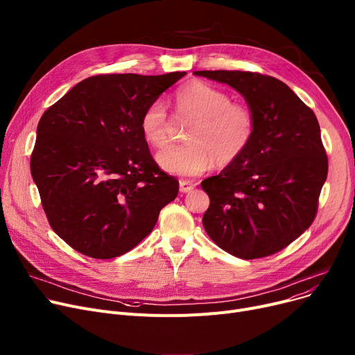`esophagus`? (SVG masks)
<instances>
[{
    "label": "esophagus",
    "mask_w": 355,
    "mask_h": 355,
    "mask_svg": "<svg viewBox=\"0 0 355 355\" xmlns=\"http://www.w3.org/2000/svg\"><path fill=\"white\" fill-rule=\"evenodd\" d=\"M196 185L197 184L190 181V180H182V181H180V191L181 193H190L191 190L196 189Z\"/></svg>",
    "instance_id": "obj_1"
}]
</instances>
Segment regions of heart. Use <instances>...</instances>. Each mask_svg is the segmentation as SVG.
I'll list each match as a JSON object with an SVG mask.
<instances>
[{
  "label": "heart",
  "instance_id": "obj_1",
  "mask_svg": "<svg viewBox=\"0 0 355 355\" xmlns=\"http://www.w3.org/2000/svg\"><path fill=\"white\" fill-rule=\"evenodd\" d=\"M180 119L193 121L185 139L157 155L165 171L177 175H200L214 164L229 165L243 155L256 134V116L245 105L232 102L229 93L210 83L191 80L174 93ZM139 128L148 144L161 148L170 139L171 118L161 101L149 103L141 115Z\"/></svg>",
  "mask_w": 355,
  "mask_h": 355
}]
</instances>
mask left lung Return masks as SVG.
<instances>
[{
    "mask_svg": "<svg viewBox=\"0 0 355 355\" xmlns=\"http://www.w3.org/2000/svg\"><path fill=\"white\" fill-rule=\"evenodd\" d=\"M245 96L256 116L248 151L201 182L210 197L202 226L214 243L240 259L281 252L318 211L328 157L313 110L276 78L256 71L198 70Z\"/></svg>",
    "mask_w": 355,
    "mask_h": 355,
    "instance_id": "obj_1",
    "label": "left lung"
}]
</instances>
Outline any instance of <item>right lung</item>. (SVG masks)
<instances>
[{
  "instance_id": "1",
  "label": "right lung",
  "mask_w": 355,
  "mask_h": 355,
  "mask_svg": "<svg viewBox=\"0 0 355 355\" xmlns=\"http://www.w3.org/2000/svg\"><path fill=\"white\" fill-rule=\"evenodd\" d=\"M182 76L96 74L43 114L30 170L49 225L71 249L93 259L121 256L177 197L178 180L153 158L139 119Z\"/></svg>"
}]
</instances>
